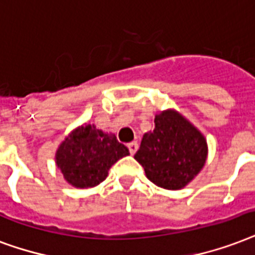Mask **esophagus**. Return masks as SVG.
<instances>
[{
  "instance_id": "esophagus-1",
  "label": "esophagus",
  "mask_w": 255,
  "mask_h": 255,
  "mask_svg": "<svg viewBox=\"0 0 255 255\" xmlns=\"http://www.w3.org/2000/svg\"><path fill=\"white\" fill-rule=\"evenodd\" d=\"M127 147L128 149H129V153L133 155V153L136 152V149H137V143H136V141H131V143H128Z\"/></svg>"
}]
</instances>
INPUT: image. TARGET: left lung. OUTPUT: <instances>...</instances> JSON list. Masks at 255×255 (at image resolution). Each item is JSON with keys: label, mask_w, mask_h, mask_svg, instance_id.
<instances>
[{"label": "left lung", "mask_w": 255, "mask_h": 255, "mask_svg": "<svg viewBox=\"0 0 255 255\" xmlns=\"http://www.w3.org/2000/svg\"><path fill=\"white\" fill-rule=\"evenodd\" d=\"M153 122V131L143 135L133 158L153 184L166 190H180L205 167L207 140L190 120L171 108L155 115Z\"/></svg>", "instance_id": "left-lung-1"}]
</instances>
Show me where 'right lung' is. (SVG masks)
<instances>
[{
	"label": "right lung",
	"mask_w": 255,
	"mask_h": 255,
	"mask_svg": "<svg viewBox=\"0 0 255 255\" xmlns=\"http://www.w3.org/2000/svg\"><path fill=\"white\" fill-rule=\"evenodd\" d=\"M127 155L128 148L112 132L81 124L60 143L54 162L71 186L91 188L106 180L111 167Z\"/></svg>",
	"instance_id": "obj_1"
}]
</instances>
